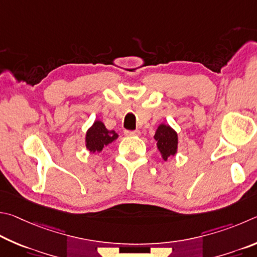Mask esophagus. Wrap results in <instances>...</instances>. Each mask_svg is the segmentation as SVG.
Returning <instances> with one entry per match:
<instances>
[{"label":"esophagus","mask_w":257,"mask_h":257,"mask_svg":"<svg viewBox=\"0 0 257 257\" xmlns=\"http://www.w3.org/2000/svg\"><path fill=\"white\" fill-rule=\"evenodd\" d=\"M125 136L127 137H136V136H140V131L139 130H136V131H125Z\"/></svg>","instance_id":"obj_1"}]
</instances>
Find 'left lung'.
<instances>
[{"label": "left lung", "mask_w": 257, "mask_h": 257, "mask_svg": "<svg viewBox=\"0 0 257 257\" xmlns=\"http://www.w3.org/2000/svg\"><path fill=\"white\" fill-rule=\"evenodd\" d=\"M155 140L157 147L163 155L164 160H167L168 157L175 156L177 151V134L168 125L161 124L155 134Z\"/></svg>", "instance_id": "8db88e82"}]
</instances>
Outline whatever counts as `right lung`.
Returning a JSON list of instances; mask_svg holds the SVG:
<instances>
[{
  "label": "right lung",
  "instance_id": "obj_1",
  "mask_svg": "<svg viewBox=\"0 0 257 257\" xmlns=\"http://www.w3.org/2000/svg\"><path fill=\"white\" fill-rule=\"evenodd\" d=\"M117 134L114 131H108L100 120H96L92 125V127L87 132L85 142L87 148L91 152H100L102 148L109 145L117 139Z\"/></svg>",
  "mask_w": 257,
  "mask_h": 257
}]
</instances>
